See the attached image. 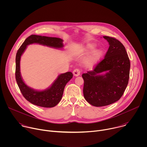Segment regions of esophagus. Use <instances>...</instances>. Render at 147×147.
<instances>
[{"label": "esophagus", "mask_w": 147, "mask_h": 147, "mask_svg": "<svg viewBox=\"0 0 147 147\" xmlns=\"http://www.w3.org/2000/svg\"><path fill=\"white\" fill-rule=\"evenodd\" d=\"M80 73H81V71H80V69H74V71H73V74H74V76H80Z\"/></svg>", "instance_id": "esophagus-1"}]
</instances>
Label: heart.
<instances>
[{
  "mask_svg": "<svg viewBox=\"0 0 147 147\" xmlns=\"http://www.w3.org/2000/svg\"><path fill=\"white\" fill-rule=\"evenodd\" d=\"M95 46L93 44L88 45L86 49V53H90L91 51H92L95 49ZM102 54H103L102 51L100 49L95 51L94 52L91 53V55L88 57L87 61V65L88 66H93L95 65H96L102 57Z\"/></svg>",
  "mask_w": 147,
  "mask_h": 147,
  "instance_id": "obj_1",
  "label": "heart"
}]
</instances>
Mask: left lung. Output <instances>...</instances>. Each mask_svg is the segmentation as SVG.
<instances>
[{
  "label": "left lung",
  "mask_w": 147,
  "mask_h": 147,
  "mask_svg": "<svg viewBox=\"0 0 147 147\" xmlns=\"http://www.w3.org/2000/svg\"><path fill=\"white\" fill-rule=\"evenodd\" d=\"M109 47L102 59L92 71L84 73L83 94L91 105L107 106L122 96L126 88L130 75V61L126 51L115 38L103 36ZM103 72L106 73L104 75Z\"/></svg>",
  "instance_id": "8db88e82"
}]
</instances>
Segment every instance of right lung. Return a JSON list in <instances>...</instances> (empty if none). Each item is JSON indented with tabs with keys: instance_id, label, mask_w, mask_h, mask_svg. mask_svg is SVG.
Returning a JSON list of instances; mask_svg holds the SVG:
<instances>
[{
	"instance_id": "1",
	"label": "right lung",
	"mask_w": 147,
	"mask_h": 147,
	"mask_svg": "<svg viewBox=\"0 0 147 147\" xmlns=\"http://www.w3.org/2000/svg\"><path fill=\"white\" fill-rule=\"evenodd\" d=\"M61 39L55 37H48L31 35L28 36L17 51L16 57V79L17 85L23 96L35 105L44 108H52L60 101L66 84L72 78L71 72L60 74L51 87L43 91H38L27 86L23 81L20 73V59L27 48V45L32 44H39L56 49L63 47Z\"/></svg>"
}]
</instances>
